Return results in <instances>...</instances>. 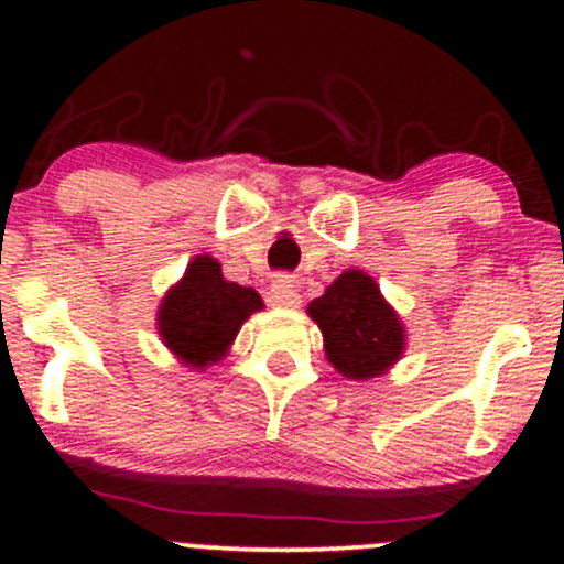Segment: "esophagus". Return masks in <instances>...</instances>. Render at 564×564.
<instances>
[{
    "label": "esophagus",
    "mask_w": 564,
    "mask_h": 564,
    "mask_svg": "<svg viewBox=\"0 0 564 564\" xmlns=\"http://www.w3.org/2000/svg\"><path fill=\"white\" fill-rule=\"evenodd\" d=\"M270 291H273V300L278 304H283V307H296V304L302 302L300 286H296L294 275H275Z\"/></svg>",
    "instance_id": "obj_1"
}]
</instances>
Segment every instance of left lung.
<instances>
[{
    "label": "left lung",
    "instance_id": "obj_1",
    "mask_svg": "<svg viewBox=\"0 0 564 564\" xmlns=\"http://www.w3.org/2000/svg\"><path fill=\"white\" fill-rule=\"evenodd\" d=\"M307 315L318 323L328 364L347 379L381 377L405 349L403 323L364 270H345L307 304Z\"/></svg>",
    "mask_w": 564,
    "mask_h": 564
}]
</instances>
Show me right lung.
<instances>
[{"mask_svg":"<svg viewBox=\"0 0 564 564\" xmlns=\"http://www.w3.org/2000/svg\"><path fill=\"white\" fill-rule=\"evenodd\" d=\"M262 307L254 289L225 281L215 257L200 254L161 300L159 336L180 364L204 371L228 355L243 321Z\"/></svg>","mask_w":564,"mask_h":564,"instance_id":"1","label":"right lung"}]
</instances>
